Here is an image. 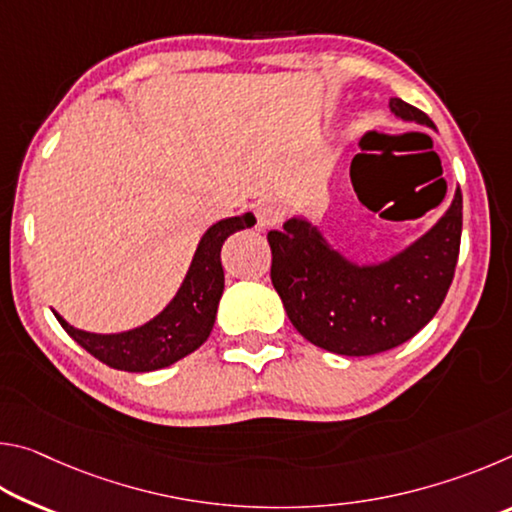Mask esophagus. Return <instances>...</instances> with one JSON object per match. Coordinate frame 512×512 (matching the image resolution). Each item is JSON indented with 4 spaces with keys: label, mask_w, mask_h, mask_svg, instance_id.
Wrapping results in <instances>:
<instances>
[{
    "label": "esophagus",
    "mask_w": 512,
    "mask_h": 512,
    "mask_svg": "<svg viewBox=\"0 0 512 512\" xmlns=\"http://www.w3.org/2000/svg\"><path fill=\"white\" fill-rule=\"evenodd\" d=\"M255 216H257V225L259 228H273L282 221V210L271 201H264L255 207Z\"/></svg>",
    "instance_id": "34e87169"
}]
</instances>
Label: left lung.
Here are the masks:
<instances>
[{"instance_id":"1","label":"left lung","mask_w":512,"mask_h":512,"mask_svg":"<svg viewBox=\"0 0 512 512\" xmlns=\"http://www.w3.org/2000/svg\"><path fill=\"white\" fill-rule=\"evenodd\" d=\"M388 106L397 119L436 128L402 99ZM357 160L359 155L350 176ZM352 185L359 192L354 180ZM461 230V187L429 232L379 264L350 262L316 225L293 216L282 230L268 232L271 280L293 327L309 343L345 357H370L413 339L436 316L454 280Z\"/></svg>"}]
</instances>
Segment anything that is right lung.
Wrapping results in <instances>:
<instances>
[{"label": "right lung", "instance_id": "add662e5", "mask_svg": "<svg viewBox=\"0 0 512 512\" xmlns=\"http://www.w3.org/2000/svg\"><path fill=\"white\" fill-rule=\"evenodd\" d=\"M250 225H255V216L250 212L210 225L198 241L192 266L178 293L158 316L142 327L119 334H92L72 327L56 311L54 316L83 350L110 368L126 372L167 368L201 348L210 336L225 282L221 246L232 232L246 230Z\"/></svg>", "mask_w": 512, "mask_h": 512}]
</instances>
